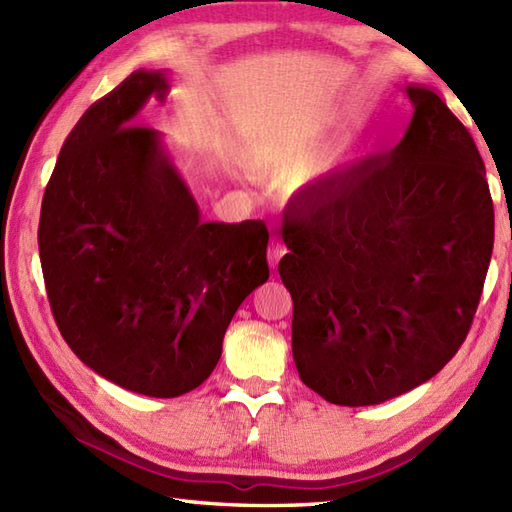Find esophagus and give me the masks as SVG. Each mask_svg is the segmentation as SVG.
<instances>
[{
  "label": "esophagus",
  "mask_w": 512,
  "mask_h": 512,
  "mask_svg": "<svg viewBox=\"0 0 512 512\" xmlns=\"http://www.w3.org/2000/svg\"><path fill=\"white\" fill-rule=\"evenodd\" d=\"M286 253H288V248L284 246L281 239H277V237L270 239V246H268V264H270V268H277L279 259L284 257Z\"/></svg>",
  "instance_id": "obj_1"
}]
</instances>
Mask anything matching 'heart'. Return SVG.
<instances>
[{
    "instance_id": "heart-1",
    "label": "heart",
    "mask_w": 512,
    "mask_h": 512,
    "mask_svg": "<svg viewBox=\"0 0 512 512\" xmlns=\"http://www.w3.org/2000/svg\"><path fill=\"white\" fill-rule=\"evenodd\" d=\"M317 114L288 112L264 123L246 140L242 162L257 173H292L297 191L317 193L334 176L343 154V138L324 140Z\"/></svg>"
}]
</instances>
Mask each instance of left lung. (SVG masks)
Returning <instances> with one entry per match:
<instances>
[{"label":"left lung","instance_id":"1","mask_svg":"<svg viewBox=\"0 0 512 512\" xmlns=\"http://www.w3.org/2000/svg\"><path fill=\"white\" fill-rule=\"evenodd\" d=\"M405 92L400 143L281 226L292 358L332 405H380L436 376L469 334L491 264L495 213L473 136L431 88Z\"/></svg>","mask_w":512,"mask_h":512}]
</instances>
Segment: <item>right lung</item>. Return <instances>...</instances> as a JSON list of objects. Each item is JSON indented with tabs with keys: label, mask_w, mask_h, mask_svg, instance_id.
<instances>
[{
	"label": "right lung",
	"mask_w": 512,
	"mask_h": 512,
	"mask_svg": "<svg viewBox=\"0 0 512 512\" xmlns=\"http://www.w3.org/2000/svg\"><path fill=\"white\" fill-rule=\"evenodd\" d=\"M171 90L136 70L65 138L43 193L39 255L70 350L134 394L176 398L222 356L233 314L268 281V228L202 222L162 134L136 125Z\"/></svg>",
	"instance_id": "1"
}]
</instances>
